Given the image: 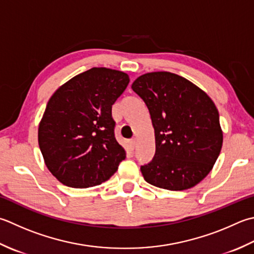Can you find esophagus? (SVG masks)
<instances>
[{
	"label": "esophagus",
	"mask_w": 254,
	"mask_h": 254,
	"mask_svg": "<svg viewBox=\"0 0 254 254\" xmlns=\"http://www.w3.org/2000/svg\"><path fill=\"white\" fill-rule=\"evenodd\" d=\"M135 144H136V141H135V140H131V141H130V147H131L132 151L134 150V147H135Z\"/></svg>",
	"instance_id": "1"
}]
</instances>
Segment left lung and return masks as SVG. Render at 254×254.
I'll return each mask as SVG.
<instances>
[{"instance_id":"obj_1","label":"left lung","mask_w":254,"mask_h":254,"mask_svg":"<svg viewBox=\"0 0 254 254\" xmlns=\"http://www.w3.org/2000/svg\"><path fill=\"white\" fill-rule=\"evenodd\" d=\"M150 111L155 133L153 160L141 166L148 184L185 190L205 178L222 146L219 112L201 89L178 74L157 71L132 83Z\"/></svg>"}]
</instances>
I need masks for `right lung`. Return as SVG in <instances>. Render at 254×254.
Masks as SVG:
<instances>
[{
  "label": "right lung",
  "mask_w": 254,
  "mask_h": 254,
  "mask_svg": "<svg viewBox=\"0 0 254 254\" xmlns=\"http://www.w3.org/2000/svg\"><path fill=\"white\" fill-rule=\"evenodd\" d=\"M128 82L127 73L94 67L71 78L49 99L38 144L49 172L64 185H100L126 158L114 137L111 110Z\"/></svg>",
  "instance_id": "right-lung-1"
}]
</instances>
